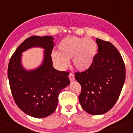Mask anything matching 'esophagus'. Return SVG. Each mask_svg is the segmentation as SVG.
I'll return each instance as SVG.
<instances>
[{
	"instance_id": "34e87169",
	"label": "esophagus",
	"mask_w": 133,
	"mask_h": 133,
	"mask_svg": "<svg viewBox=\"0 0 133 133\" xmlns=\"http://www.w3.org/2000/svg\"><path fill=\"white\" fill-rule=\"evenodd\" d=\"M69 79H70V81H73L75 80V75H73V73H70V75H69Z\"/></svg>"
}]
</instances>
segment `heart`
<instances>
[{"label": "heart", "instance_id": "b5f03b06", "mask_svg": "<svg viewBox=\"0 0 133 133\" xmlns=\"http://www.w3.org/2000/svg\"><path fill=\"white\" fill-rule=\"evenodd\" d=\"M58 49V51L52 52L51 58L58 68H66L69 65L68 60L72 58L75 68L83 71L88 69L92 63L97 45L90 38L68 36L61 41Z\"/></svg>", "mask_w": 133, "mask_h": 133}]
</instances>
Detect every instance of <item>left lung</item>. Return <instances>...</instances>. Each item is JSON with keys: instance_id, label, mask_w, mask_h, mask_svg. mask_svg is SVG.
<instances>
[{"instance_id": "1", "label": "left lung", "mask_w": 133, "mask_h": 133, "mask_svg": "<svg viewBox=\"0 0 133 133\" xmlns=\"http://www.w3.org/2000/svg\"><path fill=\"white\" fill-rule=\"evenodd\" d=\"M98 53L85 71L75 72L81 86L80 104L88 113L97 115L109 111L115 104L126 79L125 64L111 43L97 38Z\"/></svg>"}]
</instances>
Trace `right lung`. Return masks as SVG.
<instances>
[{
  "label": "right lung",
  "instance_id": "1",
  "mask_svg": "<svg viewBox=\"0 0 133 133\" xmlns=\"http://www.w3.org/2000/svg\"><path fill=\"white\" fill-rule=\"evenodd\" d=\"M53 39L52 36H30L18 47L8 65L9 86L16 104L33 117H46L53 113L59 93L70 83L68 72L58 71L52 66ZM32 46L44 48V59L39 68L27 71L22 67L21 53Z\"/></svg>",
  "mask_w": 133,
  "mask_h": 133
}]
</instances>
